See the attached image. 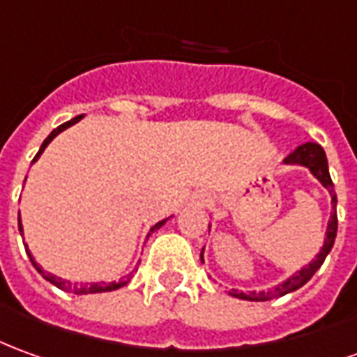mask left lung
<instances>
[{
  "label": "left lung",
  "instance_id": "left-lung-1",
  "mask_svg": "<svg viewBox=\"0 0 357 357\" xmlns=\"http://www.w3.org/2000/svg\"><path fill=\"white\" fill-rule=\"evenodd\" d=\"M284 164H300V166H305L315 178L323 183L325 189H328V193L333 197V206H335V211L331 214V220H328V226H326V238L325 243H323V248L319 251L315 259L305 265L301 271L290 276V278H286L282 284H278V286H274L271 290L266 291H238V290H231L230 296L234 298H239V300H249V301H266V300H273V298H280L284 294H290V291H296L298 288H301L303 284L309 282V278L313 276V274L317 273L321 265L325 263L326 255L331 253V249L335 245V239H336V230H338V218H336V193H335V185H333V179H331V174H328V162H326V154L323 151V146L317 143H305L300 144L294 153H290L286 158H284ZM201 261H203V253H201Z\"/></svg>",
  "mask_w": 357,
  "mask_h": 357
}]
</instances>
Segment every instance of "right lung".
Returning a JSON list of instances; mask_svg holds the SVG:
<instances>
[{
    "mask_svg": "<svg viewBox=\"0 0 357 357\" xmlns=\"http://www.w3.org/2000/svg\"><path fill=\"white\" fill-rule=\"evenodd\" d=\"M79 119H83V116H77V118L69 119V121H66V123H61V126L57 127V129H54V131H52V133H50V135L46 137V141L42 143L38 154L34 156V160H32V162L38 160L40 154L44 153V149H46V146H48V144L52 143V139H54V137L59 135L61 131H66L67 127L75 126V123H77ZM166 220H168V218H164V220H160V222H158V224H154L153 228H151V231H149V236H151V234H153L154 230H158V228H162V226L166 224ZM19 231H22L21 213H19ZM26 253H29V257H31V263H32V265H34V268H36V271H38V273L42 274V276H44V278H46L48 282H52V284H54V286H56V288H59V290L73 291V294H79V296H83V294H100V291L118 290V288H121V286H126V284H127V280H119V282H109V284H106V282H91V284H86V282H69V280H63V278H57V276H54V274L46 273V271H44V268H42V266H40L38 263H36V261H34V257H32L31 251H29V245H26Z\"/></svg>",
    "mask_w": 357,
    "mask_h": 357,
    "instance_id": "obj_1",
    "label": "right lung"
}]
</instances>
